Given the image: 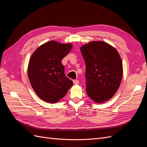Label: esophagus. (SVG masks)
<instances>
[{"label":"esophagus","mask_w":147,"mask_h":147,"mask_svg":"<svg viewBox=\"0 0 147 147\" xmlns=\"http://www.w3.org/2000/svg\"><path fill=\"white\" fill-rule=\"evenodd\" d=\"M73 82H74V84H79V81L77 80H73Z\"/></svg>","instance_id":"1"}]
</instances>
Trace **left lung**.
Returning a JSON list of instances; mask_svg holds the SVG:
<instances>
[{"instance_id": "1", "label": "left lung", "mask_w": 147, "mask_h": 147, "mask_svg": "<svg viewBox=\"0 0 147 147\" xmlns=\"http://www.w3.org/2000/svg\"><path fill=\"white\" fill-rule=\"evenodd\" d=\"M86 64V91L95 102L114 96L123 76L122 61L116 49L102 41L90 42L80 48Z\"/></svg>"}]
</instances>
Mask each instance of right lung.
<instances>
[{
	"label": "right lung",
	"mask_w": 147,
	"mask_h": 147,
	"mask_svg": "<svg viewBox=\"0 0 147 147\" xmlns=\"http://www.w3.org/2000/svg\"><path fill=\"white\" fill-rule=\"evenodd\" d=\"M72 44L51 40L40 46L31 56L28 74L31 86L42 100L56 103L72 86L65 76L61 61L70 51Z\"/></svg>",
	"instance_id": "right-lung-1"
}]
</instances>
